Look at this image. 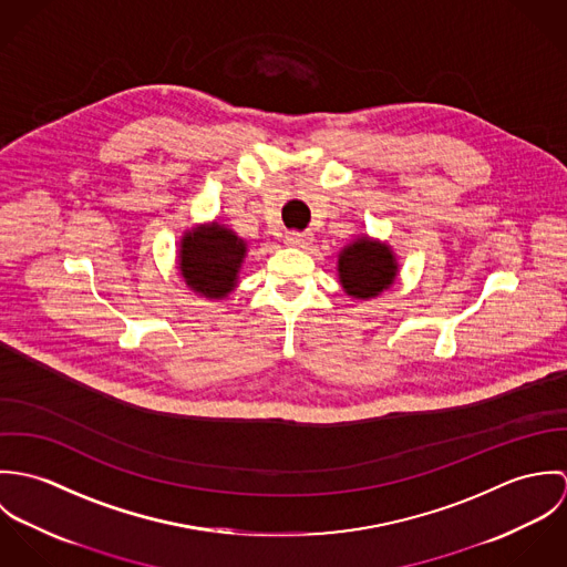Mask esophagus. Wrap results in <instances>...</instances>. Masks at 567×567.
<instances>
[{"label": "esophagus", "instance_id": "esophagus-1", "mask_svg": "<svg viewBox=\"0 0 567 567\" xmlns=\"http://www.w3.org/2000/svg\"><path fill=\"white\" fill-rule=\"evenodd\" d=\"M284 243L290 248H303L306 244L312 243V234H297V231H288L284 236Z\"/></svg>", "mask_w": 567, "mask_h": 567}]
</instances>
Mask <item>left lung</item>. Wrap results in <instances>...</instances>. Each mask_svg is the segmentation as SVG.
<instances>
[{
  "mask_svg": "<svg viewBox=\"0 0 567 567\" xmlns=\"http://www.w3.org/2000/svg\"><path fill=\"white\" fill-rule=\"evenodd\" d=\"M336 270L344 295L358 301H369L395 284L400 261L391 244L358 236L340 248Z\"/></svg>",
  "mask_w": 567,
  "mask_h": 567,
  "instance_id": "obj_1",
  "label": "left lung"
}]
</instances>
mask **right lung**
<instances>
[{
	"mask_svg": "<svg viewBox=\"0 0 567 567\" xmlns=\"http://www.w3.org/2000/svg\"><path fill=\"white\" fill-rule=\"evenodd\" d=\"M246 250V240L227 225H196L178 243L176 268L194 295L223 301L238 288Z\"/></svg>",
	"mask_w": 567,
	"mask_h": 567,
	"instance_id": "right-lung-1",
	"label": "right lung"
}]
</instances>
